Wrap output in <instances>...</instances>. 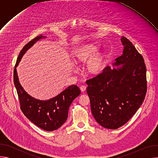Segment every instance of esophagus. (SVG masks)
<instances>
[{
	"label": "esophagus",
	"instance_id": "1",
	"mask_svg": "<svg viewBox=\"0 0 158 158\" xmlns=\"http://www.w3.org/2000/svg\"><path fill=\"white\" fill-rule=\"evenodd\" d=\"M80 89H81V91L82 92H84V91H85V90H86V86L84 85H81V87H80Z\"/></svg>",
	"mask_w": 158,
	"mask_h": 158
}]
</instances>
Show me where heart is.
Returning <instances> with one entry per match:
<instances>
[{
	"label": "heart",
	"mask_w": 158,
	"mask_h": 158,
	"mask_svg": "<svg viewBox=\"0 0 158 158\" xmlns=\"http://www.w3.org/2000/svg\"><path fill=\"white\" fill-rule=\"evenodd\" d=\"M97 49L98 45L96 43H89L76 49L73 53L76 62L84 63L88 60L85 65L86 71L92 75L99 74L106 64V52L99 51L94 55Z\"/></svg>",
	"instance_id": "obj_1"
}]
</instances>
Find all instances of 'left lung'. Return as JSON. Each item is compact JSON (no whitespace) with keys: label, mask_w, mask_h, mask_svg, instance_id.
Returning a JSON list of instances; mask_svg holds the SVG:
<instances>
[{"label":"left lung","mask_w":158,"mask_h":158,"mask_svg":"<svg viewBox=\"0 0 158 158\" xmlns=\"http://www.w3.org/2000/svg\"><path fill=\"white\" fill-rule=\"evenodd\" d=\"M123 54L116 59L118 69L107 67L86 81L92 114L102 127L116 129L126 124L143 104L147 92L144 59L132 42L121 37Z\"/></svg>","instance_id":"8db88e82"}]
</instances>
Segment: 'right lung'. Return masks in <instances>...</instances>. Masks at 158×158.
<instances>
[{"label":"right lung","mask_w":158,"mask_h":158,"mask_svg":"<svg viewBox=\"0 0 158 158\" xmlns=\"http://www.w3.org/2000/svg\"><path fill=\"white\" fill-rule=\"evenodd\" d=\"M43 36L39 35L29 42L21 50L14 69V82L17 90L20 107L24 114L39 127L47 131L59 128L67 120L69 107L81 91L76 85L69 86L56 97L48 100L40 101L29 96L20 85L16 67L22 56L32 45Z\"/></svg>","instance_id":"add662e5"}]
</instances>
